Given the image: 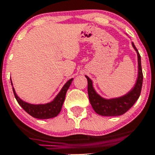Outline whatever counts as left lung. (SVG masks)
I'll return each mask as SVG.
<instances>
[{
  "label": "left lung",
  "mask_w": 155,
  "mask_h": 155,
  "mask_svg": "<svg viewBox=\"0 0 155 155\" xmlns=\"http://www.w3.org/2000/svg\"><path fill=\"white\" fill-rule=\"evenodd\" d=\"M132 45L137 53L138 77H137L135 85L126 94L121 96V97H115V98H104L99 94H97L94 87L92 80L88 78L87 75H85L87 80V91L90 103H91L94 110L97 114L104 116H117L124 114L135 104V103L139 97L143 81L141 56H140L138 51L137 50L133 42H132Z\"/></svg>",
  "instance_id": "left-lung-1"
}]
</instances>
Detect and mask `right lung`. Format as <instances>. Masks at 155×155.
I'll list each match as a JSON object with an SVG mask.
<instances>
[{
	"instance_id": "add662e5",
	"label": "right lung",
	"mask_w": 155,
	"mask_h": 155,
	"mask_svg": "<svg viewBox=\"0 0 155 155\" xmlns=\"http://www.w3.org/2000/svg\"><path fill=\"white\" fill-rule=\"evenodd\" d=\"M72 81H73V78L68 80L64 84V85L62 87L60 92L57 94L56 97H54L52 101L47 103V104H32L23 101L22 99H20L17 96V93H16L15 90H14V87H13L12 81H11V85H12L13 91H14L16 100L18 102V104H20V107L28 114L32 116V117L36 118V119H46L54 118L59 114L60 111L61 110V107H62L63 103L64 101V99H65L66 93H67L69 87L71 84Z\"/></svg>"
}]
</instances>
